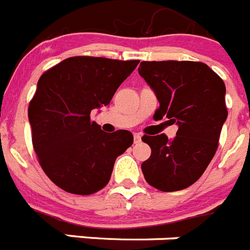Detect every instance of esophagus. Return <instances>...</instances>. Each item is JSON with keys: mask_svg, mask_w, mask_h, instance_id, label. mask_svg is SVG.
I'll return each instance as SVG.
<instances>
[{"mask_svg": "<svg viewBox=\"0 0 250 250\" xmlns=\"http://www.w3.org/2000/svg\"><path fill=\"white\" fill-rule=\"evenodd\" d=\"M134 141H135V144L140 143V141H141V135H140V134H135V135H134Z\"/></svg>", "mask_w": 250, "mask_h": 250, "instance_id": "obj_1", "label": "esophagus"}]
</instances>
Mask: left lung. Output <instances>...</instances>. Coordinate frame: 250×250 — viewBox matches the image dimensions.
<instances>
[{
  "instance_id": "obj_1",
  "label": "left lung",
  "mask_w": 250,
  "mask_h": 250,
  "mask_svg": "<svg viewBox=\"0 0 250 250\" xmlns=\"http://www.w3.org/2000/svg\"><path fill=\"white\" fill-rule=\"evenodd\" d=\"M139 74L160 104L154 118L179 126L174 139L165 134L141 138L151 147L141 170L159 190H182L203 175L215 155L228 116L224 81L198 61H143Z\"/></svg>"
}]
</instances>
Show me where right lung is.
I'll use <instances>...</instances> for the list:
<instances>
[{"instance_id":"1","label":"right lung","mask_w":250,"mask_h":250,"mask_svg":"<svg viewBox=\"0 0 250 250\" xmlns=\"http://www.w3.org/2000/svg\"><path fill=\"white\" fill-rule=\"evenodd\" d=\"M139 60L74 56L43 72L28 105L40 165L62 190L90 195L111 178L115 160L132 145L127 130L104 132L91 110L109 105Z\"/></svg>"}]
</instances>
